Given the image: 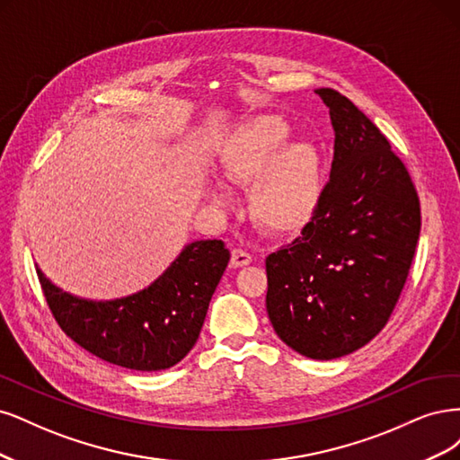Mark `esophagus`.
Segmentation results:
<instances>
[{
    "instance_id": "34e87169",
    "label": "esophagus",
    "mask_w": 460,
    "mask_h": 460,
    "mask_svg": "<svg viewBox=\"0 0 460 460\" xmlns=\"http://www.w3.org/2000/svg\"><path fill=\"white\" fill-rule=\"evenodd\" d=\"M250 263H252V256L248 254L246 250L234 248L231 252V265H233V268H244V265H250Z\"/></svg>"
}]
</instances>
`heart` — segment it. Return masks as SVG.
Wrapping results in <instances>:
<instances>
[{"instance_id":"1","label":"heart","mask_w":460,"mask_h":460,"mask_svg":"<svg viewBox=\"0 0 460 460\" xmlns=\"http://www.w3.org/2000/svg\"><path fill=\"white\" fill-rule=\"evenodd\" d=\"M290 126L275 114L254 116L231 131L217 156V172L229 185L250 187L248 208L268 234L300 233L321 200V155L309 141H292ZM219 210L229 208L224 187L208 190Z\"/></svg>"}]
</instances>
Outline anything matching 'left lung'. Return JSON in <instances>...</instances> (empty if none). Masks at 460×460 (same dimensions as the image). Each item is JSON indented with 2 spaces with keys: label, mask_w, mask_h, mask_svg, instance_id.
Segmentation results:
<instances>
[{
  "label": "left lung",
  "mask_w": 460,
  "mask_h": 460,
  "mask_svg": "<svg viewBox=\"0 0 460 460\" xmlns=\"http://www.w3.org/2000/svg\"><path fill=\"white\" fill-rule=\"evenodd\" d=\"M315 93L334 128L331 180L298 239L265 260V307L288 348L329 361L386 327L417 248L420 202L384 133L342 93Z\"/></svg>",
  "instance_id": "obj_1"
}]
</instances>
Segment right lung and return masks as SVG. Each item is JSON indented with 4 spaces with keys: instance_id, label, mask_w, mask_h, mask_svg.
<instances>
[{
    "instance_id": "right-lung-1",
    "label": "right lung",
    "mask_w": 460,
    "mask_h": 460,
    "mask_svg": "<svg viewBox=\"0 0 460 460\" xmlns=\"http://www.w3.org/2000/svg\"><path fill=\"white\" fill-rule=\"evenodd\" d=\"M221 241L189 243L146 288L116 300L78 298L36 271L58 327L99 359L133 370H164L197 344L212 294L229 263Z\"/></svg>"
}]
</instances>
